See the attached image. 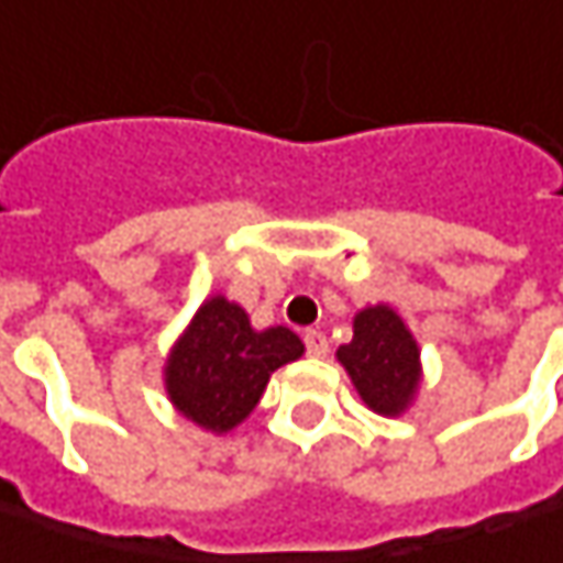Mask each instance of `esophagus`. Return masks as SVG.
<instances>
[{"instance_id": "esophagus-1", "label": "esophagus", "mask_w": 563, "mask_h": 563, "mask_svg": "<svg viewBox=\"0 0 563 563\" xmlns=\"http://www.w3.org/2000/svg\"><path fill=\"white\" fill-rule=\"evenodd\" d=\"M306 350H309V356H324L328 353V338L321 331H306Z\"/></svg>"}]
</instances>
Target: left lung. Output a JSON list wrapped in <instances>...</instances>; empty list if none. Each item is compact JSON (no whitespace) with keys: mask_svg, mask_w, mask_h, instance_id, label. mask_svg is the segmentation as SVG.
<instances>
[{"mask_svg":"<svg viewBox=\"0 0 563 563\" xmlns=\"http://www.w3.org/2000/svg\"><path fill=\"white\" fill-rule=\"evenodd\" d=\"M338 363L347 369L363 405L382 417L408 411L423 382L417 338L385 302L353 314V341L338 347Z\"/></svg>","mask_w":563,"mask_h":563,"instance_id":"obj_1","label":"left lung"}]
</instances>
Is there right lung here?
Wrapping results in <instances>:
<instances>
[{"mask_svg":"<svg viewBox=\"0 0 563 563\" xmlns=\"http://www.w3.org/2000/svg\"><path fill=\"white\" fill-rule=\"evenodd\" d=\"M302 353L299 334L283 324L257 331L239 302L216 292L165 356V395L190 423L222 437L257 408L271 376Z\"/></svg>","mask_w":563,"mask_h":563,"instance_id":"obj_1","label":"right lung"}]
</instances>
